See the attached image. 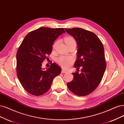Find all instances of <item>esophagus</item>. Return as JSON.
<instances>
[{"label": "esophagus", "mask_w": 124, "mask_h": 124, "mask_svg": "<svg viewBox=\"0 0 124 124\" xmlns=\"http://www.w3.org/2000/svg\"><path fill=\"white\" fill-rule=\"evenodd\" d=\"M67 72H68V71L65 70V69H62V73H67Z\"/></svg>", "instance_id": "esophagus-1"}]
</instances>
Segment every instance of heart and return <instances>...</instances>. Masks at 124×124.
<instances>
[{"label": "heart", "mask_w": 124, "mask_h": 124, "mask_svg": "<svg viewBox=\"0 0 124 124\" xmlns=\"http://www.w3.org/2000/svg\"><path fill=\"white\" fill-rule=\"evenodd\" d=\"M65 41L66 45L68 46H69L71 44H76V41L73 37L71 36H67L65 38ZM58 44V41H55L53 45V48L55 49L56 47V46ZM73 62V58L70 57H66L63 56H61L59 57L57 59V62L59 65H61L63 68H68L69 67Z\"/></svg>", "instance_id": "heart-1"}]
</instances>
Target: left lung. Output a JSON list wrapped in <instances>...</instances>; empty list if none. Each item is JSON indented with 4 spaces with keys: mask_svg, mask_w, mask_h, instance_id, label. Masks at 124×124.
<instances>
[{
    "mask_svg": "<svg viewBox=\"0 0 124 124\" xmlns=\"http://www.w3.org/2000/svg\"><path fill=\"white\" fill-rule=\"evenodd\" d=\"M73 36L78 46L74 67L81 72L72 73L73 80L67 83L70 90L78 96H86L98 87L106 68L104 49L101 41L94 33L82 28L66 29Z\"/></svg>",
    "mask_w": 124,
    "mask_h": 124,
    "instance_id": "obj_1",
    "label": "left lung"
}]
</instances>
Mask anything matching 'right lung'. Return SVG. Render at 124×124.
<instances>
[{
    "mask_svg": "<svg viewBox=\"0 0 124 124\" xmlns=\"http://www.w3.org/2000/svg\"><path fill=\"white\" fill-rule=\"evenodd\" d=\"M63 33V28H40L29 32L19 46L16 54L17 75L31 94L39 96L46 93L54 78L61 73V68L55 62L46 70L42 68V62L48 60L54 41Z\"/></svg>",
    "mask_w": 124,
    "mask_h": 124,
    "instance_id": "right-lung-1",
    "label": "right lung"
}]
</instances>
